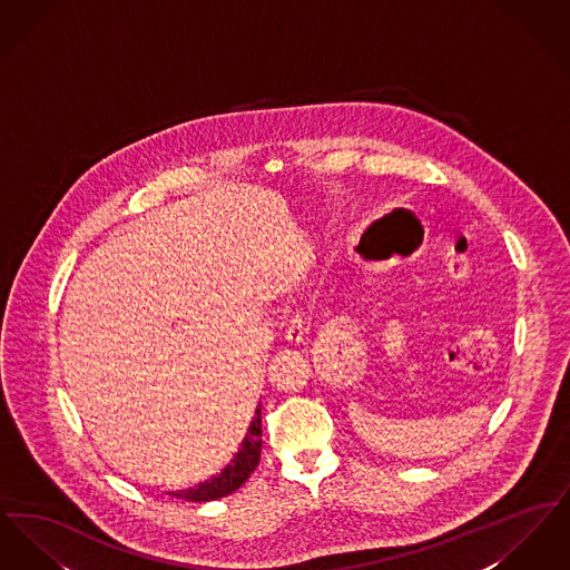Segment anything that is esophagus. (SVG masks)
<instances>
[{
    "mask_svg": "<svg viewBox=\"0 0 570 570\" xmlns=\"http://www.w3.org/2000/svg\"><path fill=\"white\" fill-rule=\"evenodd\" d=\"M307 328H309V323L305 321V316L295 314V316L288 321V326H286V340H288V342H293V344L303 342V337H305Z\"/></svg>",
    "mask_w": 570,
    "mask_h": 570,
    "instance_id": "esophagus-1",
    "label": "esophagus"
}]
</instances>
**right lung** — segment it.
<instances>
[{
  "instance_id": "add662e5",
  "label": "right lung",
  "mask_w": 570,
  "mask_h": 570,
  "mask_svg": "<svg viewBox=\"0 0 570 570\" xmlns=\"http://www.w3.org/2000/svg\"><path fill=\"white\" fill-rule=\"evenodd\" d=\"M261 444H263V421H261V407H258L235 460L230 461L212 481H207L196 489L181 491L177 495L191 500V502H212L217 498L230 495L233 491L242 488L249 479V474L256 470V465L261 461Z\"/></svg>"
}]
</instances>
